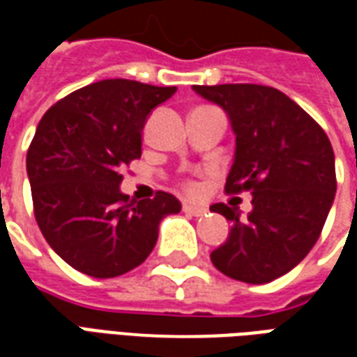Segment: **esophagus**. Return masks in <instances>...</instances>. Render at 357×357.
<instances>
[{
    "label": "esophagus",
    "instance_id": "obj_1",
    "mask_svg": "<svg viewBox=\"0 0 357 357\" xmlns=\"http://www.w3.org/2000/svg\"><path fill=\"white\" fill-rule=\"evenodd\" d=\"M183 212L189 214V216H202V214H206V208L204 206H197V204H191V202H183Z\"/></svg>",
    "mask_w": 357,
    "mask_h": 357
}]
</instances>
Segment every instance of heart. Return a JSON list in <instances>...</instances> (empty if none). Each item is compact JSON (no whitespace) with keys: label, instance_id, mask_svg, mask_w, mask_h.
I'll return each mask as SVG.
<instances>
[{"label":"heart","instance_id":"1","mask_svg":"<svg viewBox=\"0 0 357 357\" xmlns=\"http://www.w3.org/2000/svg\"><path fill=\"white\" fill-rule=\"evenodd\" d=\"M187 187H189V189H195V185H193V183H189V185H187Z\"/></svg>","mask_w":357,"mask_h":357}]
</instances>
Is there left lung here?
I'll use <instances>...</instances> for the list:
<instances>
[{
    "instance_id": "left-lung-1",
    "label": "left lung",
    "mask_w": 357,
    "mask_h": 357,
    "mask_svg": "<svg viewBox=\"0 0 357 357\" xmlns=\"http://www.w3.org/2000/svg\"><path fill=\"white\" fill-rule=\"evenodd\" d=\"M193 89L231 120L237 147L225 193H252L247 218L224 202L210 206L233 224L210 260L231 279L269 283L298 266L321 235L337 193L331 141L306 110L275 88L222 84Z\"/></svg>"
}]
</instances>
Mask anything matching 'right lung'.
Wrapping results in <instances>:
<instances>
[{
	"mask_svg": "<svg viewBox=\"0 0 357 357\" xmlns=\"http://www.w3.org/2000/svg\"><path fill=\"white\" fill-rule=\"evenodd\" d=\"M176 93L135 80H101L51 107L26 155L36 222L50 247L86 275L109 279L147 260L158 224L181 210L170 193L130 201L120 170L141 156L149 112Z\"/></svg>",
	"mask_w": 357,
	"mask_h": 357,
	"instance_id": "add662e5",
	"label": "right lung"
}]
</instances>
